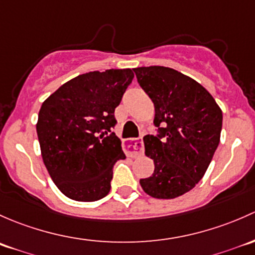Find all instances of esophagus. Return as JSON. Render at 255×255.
Returning <instances> with one entry per match:
<instances>
[{"mask_svg":"<svg viewBox=\"0 0 255 255\" xmlns=\"http://www.w3.org/2000/svg\"><path fill=\"white\" fill-rule=\"evenodd\" d=\"M125 153L130 157H137L143 153L142 138H132L125 143Z\"/></svg>","mask_w":255,"mask_h":255,"instance_id":"esophagus-1","label":"esophagus"}]
</instances>
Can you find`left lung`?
Segmentation results:
<instances>
[{
  "label": "left lung",
  "instance_id": "8db88e82",
  "mask_svg": "<svg viewBox=\"0 0 255 255\" xmlns=\"http://www.w3.org/2000/svg\"><path fill=\"white\" fill-rule=\"evenodd\" d=\"M133 71L153 102V123L159 132L143 137L154 170L140 184L152 198H178L205 174L220 142L222 110L200 83L179 71L164 66ZM164 124L166 128L159 127Z\"/></svg>",
  "mask_w": 255,
  "mask_h": 255
}]
</instances>
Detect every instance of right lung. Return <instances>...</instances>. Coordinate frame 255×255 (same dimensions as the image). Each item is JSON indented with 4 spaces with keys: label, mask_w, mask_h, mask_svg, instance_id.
Instances as JSON below:
<instances>
[{
    "label": "right lung",
    "mask_w": 255,
    "mask_h": 255,
    "mask_svg": "<svg viewBox=\"0 0 255 255\" xmlns=\"http://www.w3.org/2000/svg\"><path fill=\"white\" fill-rule=\"evenodd\" d=\"M130 69L93 71L67 81L44 101L36 133L55 185L76 201H97L110 190L113 167L124 159L114 110L132 82Z\"/></svg>",
    "instance_id": "obj_1"
}]
</instances>
